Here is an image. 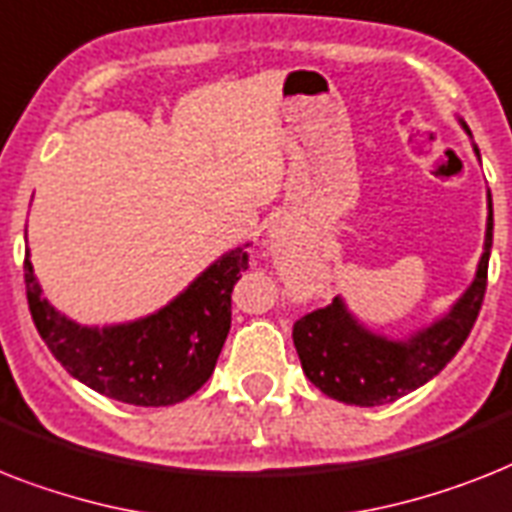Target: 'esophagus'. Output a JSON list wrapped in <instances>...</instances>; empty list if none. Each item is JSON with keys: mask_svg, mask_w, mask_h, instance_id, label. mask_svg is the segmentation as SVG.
I'll use <instances>...</instances> for the list:
<instances>
[{"mask_svg": "<svg viewBox=\"0 0 512 512\" xmlns=\"http://www.w3.org/2000/svg\"><path fill=\"white\" fill-rule=\"evenodd\" d=\"M270 239H273V244H281V242H286V231H284V226L273 228V234H270Z\"/></svg>", "mask_w": 512, "mask_h": 512, "instance_id": "34e87169", "label": "esophagus"}]
</instances>
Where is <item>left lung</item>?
<instances>
[{
	"mask_svg": "<svg viewBox=\"0 0 512 512\" xmlns=\"http://www.w3.org/2000/svg\"><path fill=\"white\" fill-rule=\"evenodd\" d=\"M460 126L471 136L463 120ZM473 152L481 160L476 144ZM486 207L489 215H486L484 252L476 265V276L471 286L460 294L458 302L429 326L392 339L360 323L342 297H334L328 307L307 313L294 323L292 339L302 371L326 397L360 407L386 405L431 381L458 355L479 318L486 292L494 228L489 191H486Z\"/></svg>",
	"mask_w": 512,
	"mask_h": 512,
	"instance_id": "8db88e82",
	"label": "left lung"
}]
</instances>
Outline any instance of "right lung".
Returning <instances> with one entry per match:
<instances>
[{"instance_id": "obj_1", "label": "right lung", "mask_w": 512, "mask_h": 512, "mask_svg": "<svg viewBox=\"0 0 512 512\" xmlns=\"http://www.w3.org/2000/svg\"><path fill=\"white\" fill-rule=\"evenodd\" d=\"M249 244L228 249L155 313L115 326H81L44 297L26 249L28 310L62 368L94 392L139 407L184 402L213 376L231 328V292Z\"/></svg>"}]
</instances>
